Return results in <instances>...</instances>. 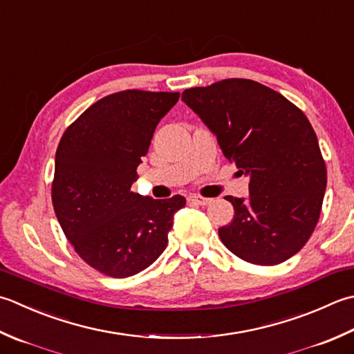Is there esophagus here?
<instances>
[{"label": "esophagus", "instance_id": "1", "mask_svg": "<svg viewBox=\"0 0 354 354\" xmlns=\"http://www.w3.org/2000/svg\"><path fill=\"white\" fill-rule=\"evenodd\" d=\"M187 199H189L192 204H198V205H209V204H212V201H213L210 198H204L201 195H190Z\"/></svg>", "mask_w": 354, "mask_h": 354}]
</instances>
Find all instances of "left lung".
<instances>
[{
  "mask_svg": "<svg viewBox=\"0 0 354 354\" xmlns=\"http://www.w3.org/2000/svg\"><path fill=\"white\" fill-rule=\"evenodd\" d=\"M218 138L224 156L250 178L248 198L225 196L234 218L223 244L256 266H276L307 244L319 221L327 167L307 116L259 82L230 78L183 92Z\"/></svg>",
  "mask_w": 354,
  "mask_h": 354,
  "instance_id": "left-lung-1",
  "label": "left lung"
}]
</instances>
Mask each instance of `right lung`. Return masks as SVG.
Listing matches in <instances>:
<instances>
[{
	"label": "right lung",
	"mask_w": 354,
	"mask_h": 354,
	"mask_svg": "<svg viewBox=\"0 0 354 354\" xmlns=\"http://www.w3.org/2000/svg\"><path fill=\"white\" fill-rule=\"evenodd\" d=\"M178 92L122 90L92 104L62 135L52 203L75 252L110 278H129L159 258L185 198L130 190L161 118Z\"/></svg>",
	"instance_id": "add662e5"
}]
</instances>
